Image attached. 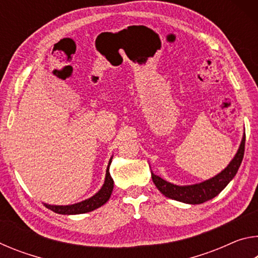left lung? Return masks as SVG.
Returning <instances> with one entry per match:
<instances>
[{"label":"left lung","mask_w":258,"mask_h":258,"mask_svg":"<svg viewBox=\"0 0 258 258\" xmlns=\"http://www.w3.org/2000/svg\"><path fill=\"white\" fill-rule=\"evenodd\" d=\"M244 141H246V135L243 134L242 141L240 143V147L237 154L234 156V158L231 160V163L226 166L223 171L214 177L209 178V180L192 185H175L173 183L163 180V178L155 175L151 172L152 181H154L157 189L165 197L191 205L203 204L207 202V200H211L214 197H216L235 176L243 158Z\"/></svg>","instance_id":"8db88e82"}]
</instances>
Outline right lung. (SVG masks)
<instances>
[{"label": "right lung", "mask_w": 258, "mask_h": 258, "mask_svg": "<svg viewBox=\"0 0 258 258\" xmlns=\"http://www.w3.org/2000/svg\"><path fill=\"white\" fill-rule=\"evenodd\" d=\"M112 157L109 160L106 178H104V183L101 189H100L93 197H91L86 200H83L81 203L74 204V205H67V206H55V205H47L44 204L46 208L51 209L52 212L62 214V215H75V214H84L92 212L94 209L101 207L102 205L106 204L109 198H110L111 192L113 189V180L109 173V166L111 164Z\"/></svg>", "instance_id": "1"}]
</instances>
